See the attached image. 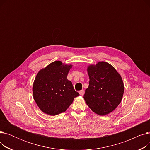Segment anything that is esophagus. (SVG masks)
Returning <instances> with one entry per match:
<instances>
[{"instance_id": "1", "label": "esophagus", "mask_w": 150, "mask_h": 150, "mask_svg": "<svg viewBox=\"0 0 150 150\" xmlns=\"http://www.w3.org/2000/svg\"><path fill=\"white\" fill-rule=\"evenodd\" d=\"M79 93L80 94V96H83L84 93V91L83 89V90L79 91Z\"/></svg>"}]
</instances>
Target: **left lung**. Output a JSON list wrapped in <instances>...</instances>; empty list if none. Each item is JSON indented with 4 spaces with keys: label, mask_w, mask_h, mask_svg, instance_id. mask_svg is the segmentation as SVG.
<instances>
[{
    "label": "left lung",
    "mask_w": 150,
    "mask_h": 150,
    "mask_svg": "<svg viewBox=\"0 0 150 150\" xmlns=\"http://www.w3.org/2000/svg\"><path fill=\"white\" fill-rule=\"evenodd\" d=\"M87 70L89 83L83 97L86 104L93 112L100 115L113 112L122 101L124 93L121 75L105 61L89 64Z\"/></svg>",
    "instance_id": "left-lung-1"
}]
</instances>
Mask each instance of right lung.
Masks as SVG:
<instances>
[{"instance_id": "obj_1", "label": "right lung", "mask_w": 150, "mask_h": 150, "mask_svg": "<svg viewBox=\"0 0 150 150\" xmlns=\"http://www.w3.org/2000/svg\"><path fill=\"white\" fill-rule=\"evenodd\" d=\"M72 66L55 61L37 74L32 88L33 98L44 113L53 116L65 112L74 98L80 96L67 78Z\"/></svg>"}]
</instances>
